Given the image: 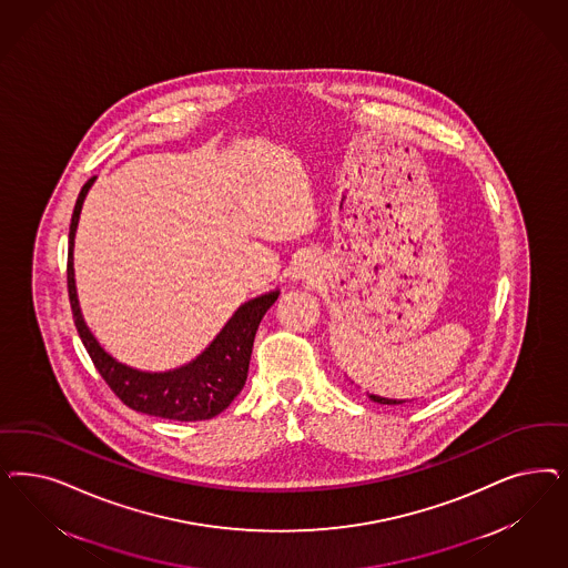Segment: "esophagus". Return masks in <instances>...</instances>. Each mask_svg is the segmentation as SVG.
<instances>
[{
	"instance_id": "1",
	"label": "esophagus",
	"mask_w": 568,
	"mask_h": 568,
	"mask_svg": "<svg viewBox=\"0 0 568 568\" xmlns=\"http://www.w3.org/2000/svg\"><path fill=\"white\" fill-rule=\"evenodd\" d=\"M313 272H315L313 256H303V258H301V263L296 265V277H298V280H310Z\"/></svg>"
}]
</instances>
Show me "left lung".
I'll use <instances>...</instances> for the list:
<instances>
[{"label":"left lung","mask_w":568,"mask_h":568,"mask_svg":"<svg viewBox=\"0 0 568 568\" xmlns=\"http://www.w3.org/2000/svg\"><path fill=\"white\" fill-rule=\"evenodd\" d=\"M369 399L374 403H383V405H399V403H405V399H386V397H381V395H367Z\"/></svg>","instance_id":"left-lung-1"}]
</instances>
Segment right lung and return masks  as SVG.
Returning <instances> with one entry per match:
<instances>
[{
	"instance_id": "1",
	"label": "right lung",
	"mask_w": 568,
	"mask_h": 568,
	"mask_svg": "<svg viewBox=\"0 0 568 568\" xmlns=\"http://www.w3.org/2000/svg\"><path fill=\"white\" fill-rule=\"evenodd\" d=\"M95 178L81 187L74 204L71 232H69V267H67L74 326L92 357L93 366L102 374L106 385L114 390V395L135 412L180 422L215 418L236 399V395L246 383L256 328L263 315L277 301L280 291L275 288L242 303L234 315L227 320V324L220 329V334L211 341V345L183 366L173 367L166 372H144V369L116 362L95 341L92 329L88 328L79 307V296L74 286V234H77L83 202Z\"/></svg>"
}]
</instances>
